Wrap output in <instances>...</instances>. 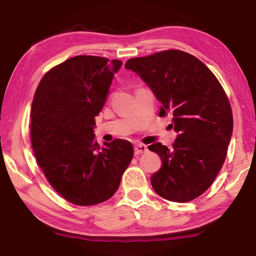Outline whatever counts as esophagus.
Instances as JSON below:
<instances>
[{
    "mask_svg": "<svg viewBox=\"0 0 256 256\" xmlns=\"http://www.w3.org/2000/svg\"><path fill=\"white\" fill-rule=\"evenodd\" d=\"M148 151V148H146V146L144 144H136L134 146V154H144Z\"/></svg>",
    "mask_w": 256,
    "mask_h": 256,
    "instance_id": "34e87169",
    "label": "esophagus"
}]
</instances>
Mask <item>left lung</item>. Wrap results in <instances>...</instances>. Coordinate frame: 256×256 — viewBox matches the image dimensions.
Wrapping results in <instances>:
<instances>
[{"label": "left lung", "mask_w": 256, "mask_h": 256, "mask_svg": "<svg viewBox=\"0 0 256 256\" xmlns=\"http://www.w3.org/2000/svg\"><path fill=\"white\" fill-rule=\"evenodd\" d=\"M162 102L159 116L172 115L178 133L172 148L149 146L162 166L151 176L154 192L172 202H188L210 188L222 170L232 134V112L222 84L204 63L178 50L125 63Z\"/></svg>", "instance_id": "1"}]
</instances>
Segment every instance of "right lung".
<instances>
[{"mask_svg":"<svg viewBox=\"0 0 256 256\" xmlns=\"http://www.w3.org/2000/svg\"><path fill=\"white\" fill-rule=\"evenodd\" d=\"M122 62L79 55L42 76L32 107L34 157L56 192L76 206H94L114 196L133 158L131 142L116 138L100 146L94 118L105 105Z\"/></svg>","mask_w":256,"mask_h":256,"instance_id":"add662e5","label":"right lung"}]
</instances>
